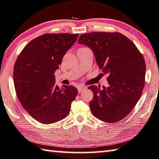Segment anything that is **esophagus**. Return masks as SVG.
I'll return each instance as SVG.
<instances>
[{
	"label": "esophagus",
	"mask_w": 159,
	"mask_h": 159,
	"mask_svg": "<svg viewBox=\"0 0 159 159\" xmlns=\"http://www.w3.org/2000/svg\"><path fill=\"white\" fill-rule=\"evenodd\" d=\"M85 89L86 87H85V86H79V87L78 88V91H79V93H80V92H82L83 90H84Z\"/></svg>",
	"instance_id": "obj_1"
}]
</instances>
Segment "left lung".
Here are the masks:
<instances>
[{"instance_id": "obj_1", "label": "left lung", "mask_w": 159, "mask_h": 159, "mask_svg": "<svg viewBox=\"0 0 159 159\" xmlns=\"http://www.w3.org/2000/svg\"><path fill=\"white\" fill-rule=\"evenodd\" d=\"M78 43L90 48L97 65L108 75V88L88 87L94 94L89 103L92 113L103 122H119L131 112L142 94L146 70L143 55L120 33L83 34Z\"/></svg>"}]
</instances>
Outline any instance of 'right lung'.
Listing matches in <instances>:
<instances>
[{
	"label": "right lung",
	"instance_id": "right-lung-1",
	"mask_svg": "<svg viewBox=\"0 0 159 159\" xmlns=\"http://www.w3.org/2000/svg\"><path fill=\"white\" fill-rule=\"evenodd\" d=\"M79 34H44L32 40L17 57L14 84L24 108L42 124L64 119L70 111L78 89L56 84L55 71L74 45Z\"/></svg>",
	"mask_w": 159,
	"mask_h": 159
}]
</instances>
